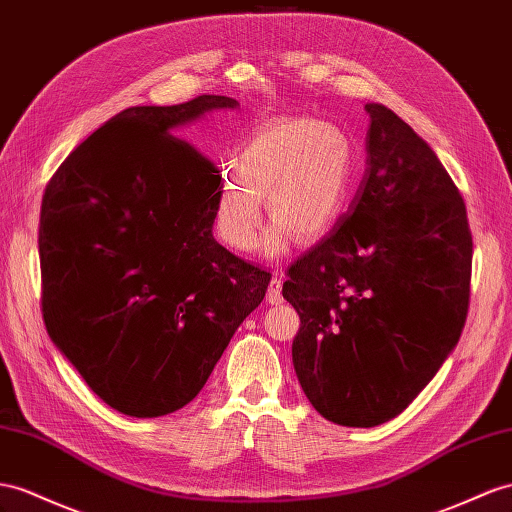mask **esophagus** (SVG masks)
<instances>
[{
	"label": "esophagus",
	"mask_w": 512,
	"mask_h": 512,
	"mask_svg": "<svg viewBox=\"0 0 512 512\" xmlns=\"http://www.w3.org/2000/svg\"><path fill=\"white\" fill-rule=\"evenodd\" d=\"M281 279H272L268 285V292H266V300L268 305H281L283 303V294H281Z\"/></svg>",
	"instance_id": "1"
}]
</instances>
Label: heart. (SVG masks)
Here are the masks:
<instances>
[{
    "mask_svg": "<svg viewBox=\"0 0 512 512\" xmlns=\"http://www.w3.org/2000/svg\"><path fill=\"white\" fill-rule=\"evenodd\" d=\"M355 149L346 131L311 116L261 123L246 138L238 166L222 168L214 194V231L229 248L253 253L264 225L266 194L274 218L261 251L274 257L290 244L313 242L333 227L350 188Z\"/></svg>",
    "mask_w": 512,
    "mask_h": 512,
    "instance_id": "b5f03b06",
    "label": "heart"
}]
</instances>
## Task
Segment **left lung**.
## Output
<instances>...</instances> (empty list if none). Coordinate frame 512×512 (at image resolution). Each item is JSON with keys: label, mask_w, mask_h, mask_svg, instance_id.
Instances as JSON below:
<instances>
[{"label": "left lung", "mask_w": 512, "mask_h": 512, "mask_svg": "<svg viewBox=\"0 0 512 512\" xmlns=\"http://www.w3.org/2000/svg\"><path fill=\"white\" fill-rule=\"evenodd\" d=\"M365 112L368 168L348 214L283 283L300 316L298 383L322 417L352 428L400 415L439 372L467 320L474 255L435 151L389 108Z\"/></svg>", "instance_id": "8db88e82"}]
</instances>
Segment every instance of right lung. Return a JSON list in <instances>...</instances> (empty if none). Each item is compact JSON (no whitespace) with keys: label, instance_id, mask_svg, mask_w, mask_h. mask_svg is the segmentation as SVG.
Segmentation results:
<instances>
[{"label":"right lung","instance_id":"obj_1","mask_svg":"<svg viewBox=\"0 0 512 512\" xmlns=\"http://www.w3.org/2000/svg\"><path fill=\"white\" fill-rule=\"evenodd\" d=\"M231 97L119 112L49 179L38 225L47 333L129 417L194 400L272 274L214 235L218 168L175 127Z\"/></svg>","mask_w":512,"mask_h":512}]
</instances>
